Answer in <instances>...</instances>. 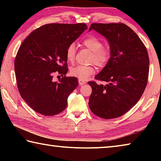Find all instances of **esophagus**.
Instances as JSON below:
<instances>
[{
  "label": "esophagus",
  "instance_id": "esophagus-1",
  "mask_svg": "<svg viewBox=\"0 0 161 161\" xmlns=\"http://www.w3.org/2000/svg\"><path fill=\"white\" fill-rule=\"evenodd\" d=\"M79 83H80V85H83V84H85V81L84 80H79Z\"/></svg>",
  "mask_w": 161,
  "mask_h": 161
}]
</instances>
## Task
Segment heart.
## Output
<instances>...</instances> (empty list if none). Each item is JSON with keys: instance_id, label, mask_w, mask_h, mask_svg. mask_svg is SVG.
I'll return each mask as SVG.
<instances>
[{"instance_id": "heart-1", "label": "heart", "mask_w": 161, "mask_h": 161, "mask_svg": "<svg viewBox=\"0 0 161 161\" xmlns=\"http://www.w3.org/2000/svg\"><path fill=\"white\" fill-rule=\"evenodd\" d=\"M81 45L92 51L90 62L96 64L98 67L103 68L107 66L112 56V50L109 45H103L102 40L93 35L86 37L81 41ZM76 58V45L71 43L66 49L67 60L72 63ZM96 72V68L94 64L84 66L77 65L71 68L70 74L73 77H77L79 80H86L90 76Z\"/></svg>"}]
</instances>
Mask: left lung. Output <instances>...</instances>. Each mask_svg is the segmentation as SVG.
Returning <instances> with one entry per match:
<instances>
[{"mask_svg": "<svg viewBox=\"0 0 161 161\" xmlns=\"http://www.w3.org/2000/svg\"><path fill=\"white\" fill-rule=\"evenodd\" d=\"M109 42L112 56L95 80L89 81L92 92L89 106L95 115L105 119L118 118L136 104L148 83V51L137 34L124 23H92Z\"/></svg>", "mask_w": 161, "mask_h": 161, "instance_id": "obj_1", "label": "left lung"}]
</instances>
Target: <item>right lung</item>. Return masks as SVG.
Returning a JSON list of instances; mask_svg holds the SVG:
<instances>
[{"instance_id":"add662e5","label":"right lung","mask_w":161,"mask_h":161,"mask_svg":"<svg viewBox=\"0 0 161 161\" xmlns=\"http://www.w3.org/2000/svg\"><path fill=\"white\" fill-rule=\"evenodd\" d=\"M86 29L85 23L46 24L32 31L19 47L14 63L18 89L36 112L53 116L66 108L78 80L64 76L54 81L53 76L67 74L66 49Z\"/></svg>"}]
</instances>
